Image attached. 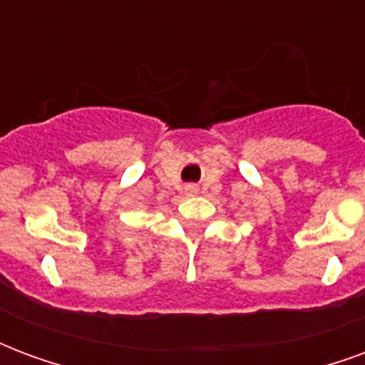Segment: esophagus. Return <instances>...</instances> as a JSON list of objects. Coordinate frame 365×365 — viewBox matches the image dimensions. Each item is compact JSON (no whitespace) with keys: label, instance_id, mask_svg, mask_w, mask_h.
<instances>
[{"label":"esophagus","instance_id":"esophagus-1","mask_svg":"<svg viewBox=\"0 0 365 365\" xmlns=\"http://www.w3.org/2000/svg\"><path fill=\"white\" fill-rule=\"evenodd\" d=\"M187 191H190V193H195V191H197V187H195V185H187Z\"/></svg>","mask_w":365,"mask_h":365}]
</instances>
